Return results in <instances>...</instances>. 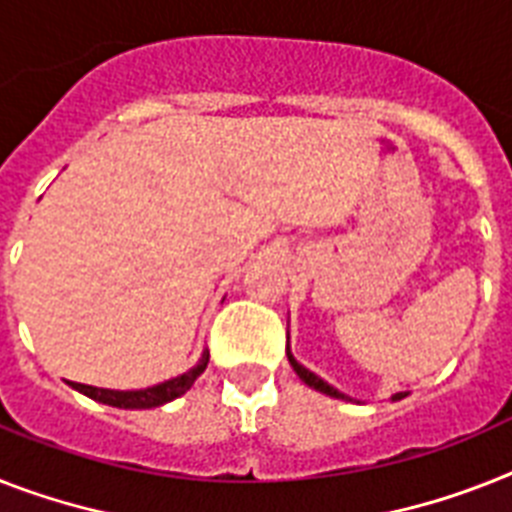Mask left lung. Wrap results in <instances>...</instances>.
<instances>
[{"mask_svg": "<svg viewBox=\"0 0 512 512\" xmlns=\"http://www.w3.org/2000/svg\"><path fill=\"white\" fill-rule=\"evenodd\" d=\"M286 357H289V365H292V368H294V373H297V376L302 378V381H305L307 386H310V389H315V392H321V394H328V397H334V400L355 402L350 397V394L339 392V389H334V386L328 384V381H323L321 376H315V373L310 371V368H305V365H302V363H297V357L292 355V350H289V344H286ZM405 397H407V392H397V394H392V402H400V400H405Z\"/></svg>", "mask_w": 512, "mask_h": 512, "instance_id": "left-lung-1", "label": "left lung"}]
</instances>
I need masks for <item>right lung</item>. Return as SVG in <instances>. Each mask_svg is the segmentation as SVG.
I'll list each match as a JSON object with an SVG mask.
<instances>
[{"label": "right lung", "mask_w": 512, "mask_h": 512, "mask_svg": "<svg viewBox=\"0 0 512 512\" xmlns=\"http://www.w3.org/2000/svg\"><path fill=\"white\" fill-rule=\"evenodd\" d=\"M207 360H210V352L205 350L194 368H189L186 373H178V376L168 378V381H160V384L144 386V389H99V386L76 384V381H68V384L76 392L86 394V397L102 402V405L123 407V410H149V407H160L189 392L191 384L205 373Z\"/></svg>", "instance_id": "add662e5"}]
</instances>
